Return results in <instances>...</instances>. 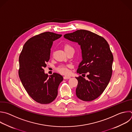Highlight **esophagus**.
<instances>
[{
	"mask_svg": "<svg viewBox=\"0 0 132 132\" xmlns=\"http://www.w3.org/2000/svg\"><path fill=\"white\" fill-rule=\"evenodd\" d=\"M70 76H65L64 77V79H70Z\"/></svg>",
	"mask_w": 132,
	"mask_h": 132,
	"instance_id": "esophagus-1",
	"label": "esophagus"
}]
</instances>
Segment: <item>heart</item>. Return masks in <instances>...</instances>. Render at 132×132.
Instances as JSON below:
<instances>
[{"instance_id":"b5f03b06","label":"heart","mask_w":132,"mask_h":132,"mask_svg":"<svg viewBox=\"0 0 132 132\" xmlns=\"http://www.w3.org/2000/svg\"><path fill=\"white\" fill-rule=\"evenodd\" d=\"M64 50L66 52L70 50H73V47L70 45L69 43H66L64 45ZM70 65H67V66H61L57 68V71L60 72L61 73L63 74H67L68 73L69 70L68 68L70 67Z\"/></svg>"}]
</instances>
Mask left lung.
<instances>
[{
	"mask_svg": "<svg viewBox=\"0 0 132 132\" xmlns=\"http://www.w3.org/2000/svg\"><path fill=\"white\" fill-rule=\"evenodd\" d=\"M77 42L82 51V61L76 77L78 83L76 95L83 101H92L98 97L107 86L112 75L113 57L107 41L102 37L86 30L80 29L64 36Z\"/></svg>",
	"mask_w": 132,
	"mask_h": 132,
	"instance_id": "left-lung-1",
	"label": "left lung"
}]
</instances>
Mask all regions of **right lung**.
I'll return each mask as SVG.
<instances>
[{"mask_svg":"<svg viewBox=\"0 0 132 132\" xmlns=\"http://www.w3.org/2000/svg\"><path fill=\"white\" fill-rule=\"evenodd\" d=\"M62 35L45 32L28 39L19 56V75L28 95L36 102L47 104L57 95V90L63 77L53 73L50 77L45 73L46 63L50 60L53 42Z\"/></svg>","mask_w":132,"mask_h":132,"instance_id":"right-lung-1","label":"right lung"}]
</instances>
